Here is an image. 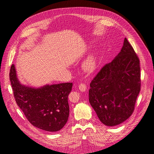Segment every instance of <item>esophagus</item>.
<instances>
[{"mask_svg": "<svg viewBox=\"0 0 154 154\" xmlns=\"http://www.w3.org/2000/svg\"><path fill=\"white\" fill-rule=\"evenodd\" d=\"M78 88H79V89H80L81 91L84 92L87 89V85H86V84H85V83H81L80 84L78 85Z\"/></svg>", "mask_w": 154, "mask_h": 154, "instance_id": "1", "label": "esophagus"}]
</instances>
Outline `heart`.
<instances>
[{
	"label": "heart",
	"instance_id": "obj_1",
	"mask_svg": "<svg viewBox=\"0 0 154 154\" xmlns=\"http://www.w3.org/2000/svg\"><path fill=\"white\" fill-rule=\"evenodd\" d=\"M97 60L96 57L94 54H91L85 60L83 63V69L88 72H92L94 71L96 67Z\"/></svg>",
	"mask_w": 154,
	"mask_h": 154
}]
</instances>
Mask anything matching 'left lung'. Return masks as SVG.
Masks as SVG:
<instances>
[{"instance_id":"1","label":"left lung","mask_w":154,"mask_h":154,"mask_svg":"<svg viewBox=\"0 0 154 154\" xmlns=\"http://www.w3.org/2000/svg\"><path fill=\"white\" fill-rule=\"evenodd\" d=\"M139 63L137 54L125 38L117 57L93 78L88 99L102 123L113 127L133 113L141 90Z\"/></svg>"}]
</instances>
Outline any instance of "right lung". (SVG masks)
I'll return each instance as SVG.
<instances>
[{
	"mask_svg": "<svg viewBox=\"0 0 154 154\" xmlns=\"http://www.w3.org/2000/svg\"><path fill=\"white\" fill-rule=\"evenodd\" d=\"M10 80L16 103L31 125L48 132H57L64 127L69 115L68 96L72 83L48 85L38 88L22 85L13 64Z\"/></svg>",
	"mask_w": 154,
	"mask_h": 154,
	"instance_id": "1",
	"label": "right lung"
}]
</instances>
